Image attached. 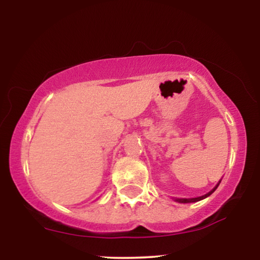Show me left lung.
<instances>
[{
  "instance_id": "obj_1",
  "label": "left lung",
  "mask_w": 260,
  "mask_h": 260,
  "mask_svg": "<svg viewBox=\"0 0 260 260\" xmlns=\"http://www.w3.org/2000/svg\"><path fill=\"white\" fill-rule=\"evenodd\" d=\"M219 184H220V181L218 182L217 184V186H215V187L213 188V189H211L210 192L208 193H206V194H204V196H202V197H198V198H191V199H175V202H178V203H181V204H186V203H196V202H199V200H203V199H205V198H207L208 196H211L212 193H213L215 189H217V187L219 186Z\"/></svg>"
}]
</instances>
